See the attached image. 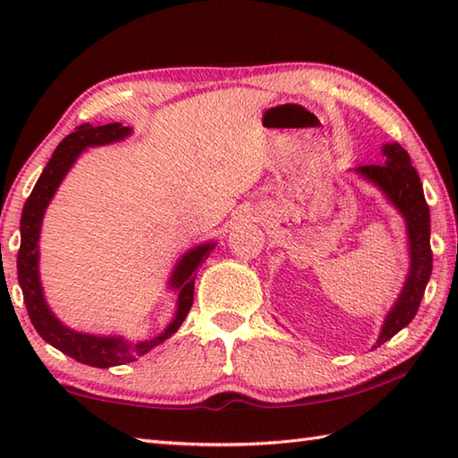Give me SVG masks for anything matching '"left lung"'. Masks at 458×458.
<instances>
[{
	"mask_svg": "<svg viewBox=\"0 0 458 458\" xmlns=\"http://www.w3.org/2000/svg\"><path fill=\"white\" fill-rule=\"evenodd\" d=\"M382 151L386 155L384 163L364 165L356 171L362 177L376 182L387 194V199L395 204V208L403 214L407 234H410L411 269L400 299H397L395 307L386 318L377 344H384L386 340H390L403 327L411 323L417 315V309L421 305L427 281H429L433 269L429 204L425 200L420 174H417L410 155L400 143H387Z\"/></svg>",
	"mask_w": 458,
	"mask_h": 458,
	"instance_id": "left-lung-1",
	"label": "left lung"
}]
</instances>
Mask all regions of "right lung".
Instances as JSON below:
<instances>
[{
    "label": "right lung",
    "instance_id": "add662e5",
    "mask_svg": "<svg viewBox=\"0 0 458 458\" xmlns=\"http://www.w3.org/2000/svg\"><path fill=\"white\" fill-rule=\"evenodd\" d=\"M130 128L122 123H106L94 128L90 123L79 125L72 133L58 143L51 161L47 163L41 177L35 182V187L29 194V199L23 207L21 214V246H19L17 254V279L23 291V301L27 307L29 318H31L37 333L41 335L45 343L53 344L61 350L66 356L79 360L82 364L96 366V368H110L128 364L149 352L153 346L161 344L165 338H169L177 328L182 325L184 317L189 315L192 307L194 297V277H197L199 267L207 261L214 244H200L199 248L191 250L184 254L179 261L177 269L171 277V287L179 291V305L177 315H174L173 323L165 328V333L155 336L151 340H143V343H128L123 338H106V336H92L74 333V330L61 325L51 310H48L41 284H38V232H41V222L47 204L51 202L58 184L64 179L68 169L72 167L76 157L86 149L94 148V145H104L112 141H120L125 135H130Z\"/></svg>",
    "mask_w": 458,
    "mask_h": 458
}]
</instances>
